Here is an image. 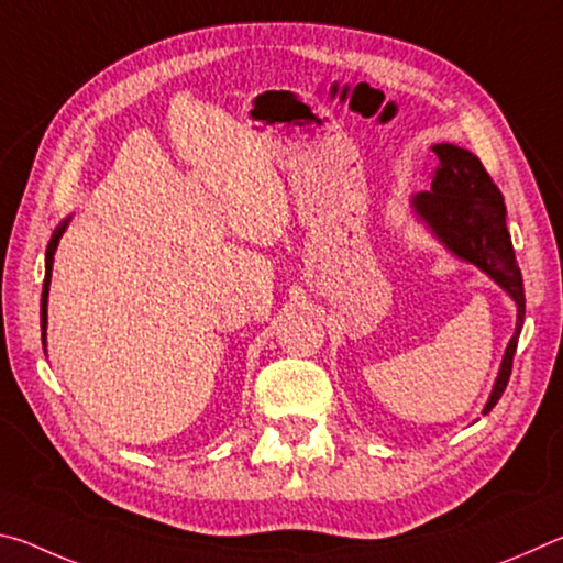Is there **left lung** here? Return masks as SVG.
Masks as SVG:
<instances>
[{"label":"left lung","mask_w":563,"mask_h":563,"mask_svg":"<svg viewBox=\"0 0 563 563\" xmlns=\"http://www.w3.org/2000/svg\"><path fill=\"white\" fill-rule=\"evenodd\" d=\"M432 151L437 154L432 190H422L412 198L415 213L432 228V233L456 258L487 273L517 302V330L504 352L499 377L484 407L487 415L499 402L511 375L514 352L523 325V280L507 231L504 196L487 168L472 151L454 144H437Z\"/></svg>","instance_id":"left-lung-1"}]
</instances>
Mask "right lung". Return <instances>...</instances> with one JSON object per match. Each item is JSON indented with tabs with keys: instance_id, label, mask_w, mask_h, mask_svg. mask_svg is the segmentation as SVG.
<instances>
[{
	"instance_id": "add662e5",
	"label": "right lung",
	"mask_w": 563,
	"mask_h": 563,
	"mask_svg": "<svg viewBox=\"0 0 563 563\" xmlns=\"http://www.w3.org/2000/svg\"><path fill=\"white\" fill-rule=\"evenodd\" d=\"M66 225H69V218L59 223L56 228L49 245H46V273H44V288H42V340L46 342V300H49V283H52V265H54V251L56 245H59V238L64 235Z\"/></svg>"
}]
</instances>
